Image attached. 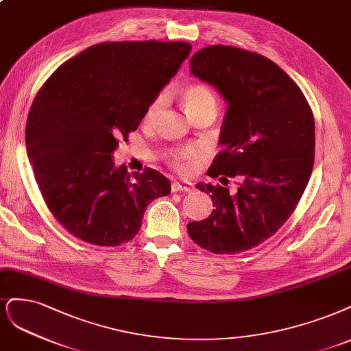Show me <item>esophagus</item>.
I'll return each mask as SVG.
<instances>
[{
  "instance_id": "1",
  "label": "esophagus",
  "mask_w": 351,
  "mask_h": 351,
  "mask_svg": "<svg viewBox=\"0 0 351 351\" xmlns=\"http://www.w3.org/2000/svg\"><path fill=\"white\" fill-rule=\"evenodd\" d=\"M171 190L174 193H181V191H191L193 190V184L190 183V181H183V183H173L171 186Z\"/></svg>"
}]
</instances>
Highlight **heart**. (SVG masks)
Wrapping results in <instances>:
<instances>
[{
  "label": "heart",
  "instance_id": "b5f03b06",
  "mask_svg": "<svg viewBox=\"0 0 351 351\" xmlns=\"http://www.w3.org/2000/svg\"><path fill=\"white\" fill-rule=\"evenodd\" d=\"M167 101V94L160 93L156 97L151 101V104L147 107V112H145L143 120L147 123H152L154 120L158 117L161 113L162 107ZM183 101L186 106L187 113L191 116L196 112L202 110L204 107H216V99L213 93L203 84H190L184 90H183ZM197 148L196 147H184L181 149H176L168 154L170 156L171 164L180 171H190L193 164H195L197 158Z\"/></svg>",
  "mask_w": 351,
  "mask_h": 351
}]
</instances>
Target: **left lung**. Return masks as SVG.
I'll return each instance as SVG.
<instances>
[{"label": "left lung", "instance_id": "1", "mask_svg": "<svg viewBox=\"0 0 351 351\" xmlns=\"http://www.w3.org/2000/svg\"><path fill=\"white\" fill-rule=\"evenodd\" d=\"M190 72L222 95V151L208 174L239 180L199 183L215 209L190 222V238L216 254L261 244L289 219L308 186L315 158V122L304 93L273 60L234 46H208L190 59Z\"/></svg>", "mask_w": 351, "mask_h": 351}]
</instances>
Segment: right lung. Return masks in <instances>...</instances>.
<instances>
[{
	"instance_id": "obj_1",
	"label": "right lung",
	"mask_w": 351,
	"mask_h": 351,
	"mask_svg": "<svg viewBox=\"0 0 351 351\" xmlns=\"http://www.w3.org/2000/svg\"><path fill=\"white\" fill-rule=\"evenodd\" d=\"M190 51L186 42L95 45L60 65L36 95L26 125L29 161L47 208L72 235L125 244L148 204L170 195L161 173L145 168L132 180L113 154Z\"/></svg>"
}]
</instances>
